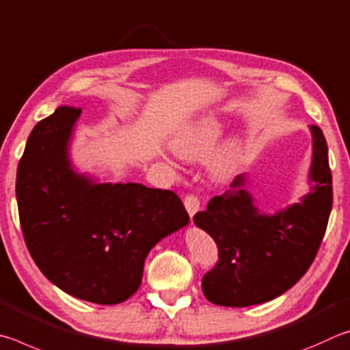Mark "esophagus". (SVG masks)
Returning a JSON list of instances; mask_svg holds the SVG:
<instances>
[{"mask_svg": "<svg viewBox=\"0 0 350 350\" xmlns=\"http://www.w3.org/2000/svg\"><path fill=\"white\" fill-rule=\"evenodd\" d=\"M185 206H186V211L189 213V217H193L195 213H197L200 211V198L197 197V195H186L185 198Z\"/></svg>", "mask_w": 350, "mask_h": 350, "instance_id": "obj_1", "label": "esophagus"}]
</instances>
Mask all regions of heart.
I'll return each instance as SVG.
<instances>
[{
	"instance_id": "obj_1",
	"label": "heart",
	"mask_w": 350,
	"mask_h": 350,
	"mask_svg": "<svg viewBox=\"0 0 350 350\" xmlns=\"http://www.w3.org/2000/svg\"><path fill=\"white\" fill-rule=\"evenodd\" d=\"M224 129L223 121L217 116H201L175 135L172 139V149L180 158L187 159V161L203 159L215 149L219 139L223 138ZM241 150L240 141H228L212 158V175L217 178H226L235 169L238 159L241 157Z\"/></svg>"
}]
</instances>
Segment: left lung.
Instances as JSON below:
<instances>
[{
    "label": "left lung",
    "instance_id": "obj_1",
    "mask_svg": "<svg viewBox=\"0 0 350 350\" xmlns=\"http://www.w3.org/2000/svg\"><path fill=\"white\" fill-rule=\"evenodd\" d=\"M310 192L299 203L273 215L260 212L238 175L223 195L193 217L218 246V262L203 277L201 289L211 303L247 308L283 295L308 272L320 249L332 211V175L327 143L310 126Z\"/></svg>",
    "mask_w": 350,
    "mask_h": 350
}]
</instances>
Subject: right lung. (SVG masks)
<instances>
[{
  "label": "right lung",
  "mask_w": 350,
  "mask_h": 350,
  "mask_svg": "<svg viewBox=\"0 0 350 350\" xmlns=\"http://www.w3.org/2000/svg\"><path fill=\"white\" fill-rule=\"evenodd\" d=\"M79 115L58 107L29 135L16 172L20 223L51 283L84 301L118 304L138 291L150 249L189 215L172 191L78 174L69 150Z\"/></svg>",
  "instance_id": "right-lung-1"
}]
</instances>
